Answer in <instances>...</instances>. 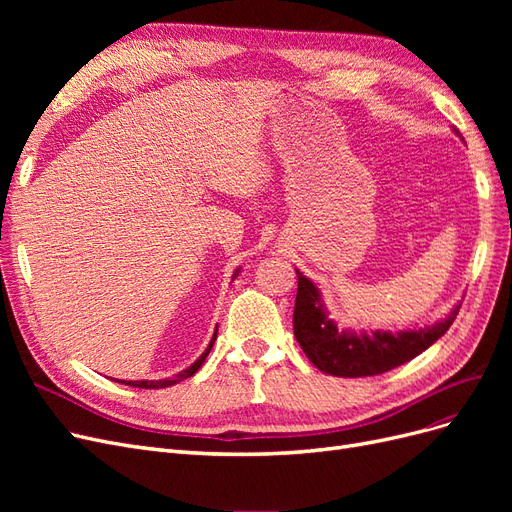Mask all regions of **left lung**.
Segmentation results:
<instances>
[{"label":"left lung","instance_id":"1","mask_svg":"<svg viewBox=\"0 0 512 512\" xmlns=\"http://www.w3.org/2000/svg\"><path fill=\"white\" fill-rule=\"evenodd\" d=\"M297 277L299 288L292 316L294 337L309 361L324 374L339 378L378 376L412 361L448 331L461 307L457 305L446 320L418 331H342L327 318L314 282H309L301 271H297Z\"/></svg>","mask_w":512,"mask_h":512}]
</instances>
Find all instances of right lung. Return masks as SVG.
Here are the masks:
<instances>
[{"label": "right lung", "mask_w": 512, "mask_h": 512, "mask_svg": "<svg viewBox=\"0 0 512 512\" xmlns=\"http://www.w3.org/2000/svg\"><path fill=\"white\" fill-rule=\"evenodd\" d=\"M239 273V271H237ZM235 273V275H237ZM232 275V277H235ZM215 337H218V329H215V333H213V339H211V344L207 346V350L198 356V359L188 367V369H183V371H179L177 376H173V378H164V380H123L121 384H128V386H138V389H166V386H173V384H177V382H181V380H185V378H190V376H194L196 371H198V367L205 363V359H207V354L211 352V348H213V342H215Z\"/></svg>", "instance_id": "right-lung-1"}]
</instances>
